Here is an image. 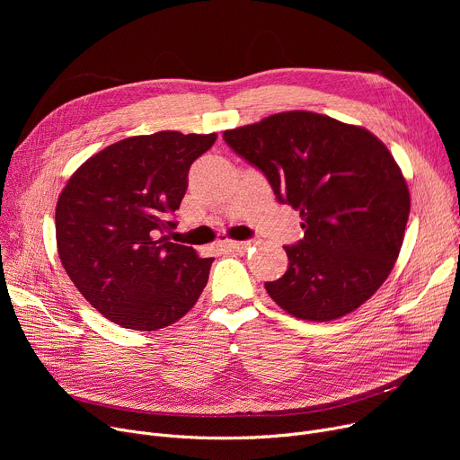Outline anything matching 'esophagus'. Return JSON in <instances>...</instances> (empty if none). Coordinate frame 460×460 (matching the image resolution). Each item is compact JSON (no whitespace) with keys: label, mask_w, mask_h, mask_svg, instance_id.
<instances>
[{"label":"esophagus","mask_w":460,"mask_h":460,"mask_svg":"<svg viewBox=\"0 0 460 460\" xmlns=\"http://www.w3.org/2000/svg\"><path fill=\"white\" fill-rule=\"evenodd\" d=\"M250 246H252L250 240H226V243H224V248H227V250H234V252L248 250Z\"/></svg>","instance_id":"1"}]
</instances>
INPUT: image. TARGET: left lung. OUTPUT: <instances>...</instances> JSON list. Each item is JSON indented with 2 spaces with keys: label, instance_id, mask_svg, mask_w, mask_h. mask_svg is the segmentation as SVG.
I'll list each match as a JSON object with an SVG mask.
<instances>
[{
  "label": "left lung",
  "instance_id": "8db88e82",
  "mask_svg": "<svg viewBox=\"0 0 460 460\" xmlns=\"http://www.w3.org/2000/svg\"><path fill=\"white\" fill-rule=\"evenodd\" d=\"M229 147L302 216L304 238L264 288L288 315L333 321L367 302L390 276L410 193L388 147L369 130L313 111H283L226 130Z\"/></svg>",
  "mask_w": 460,
  "mask_h": 460
}]
</instances>
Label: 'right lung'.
<instances>
[{
    "label": "right lung",
    "mask_w": 460,
    "mask_h": 460,
    "mask_svg": "<svg viewBox=\"0 0 460 460\" xmlns=\"http://www.w3.org/2000/svg\"><path fill=\"white\" fill-rule=\"evenodd\" d=\"M216 134L164 130L117 141L84 162L56 207L63 269L111 323L155 332L182 319L201 296L212 257L169 243L193 160Z\"/></svg>",
    "instance_id": "right-lung-1"
}]
</instances>
